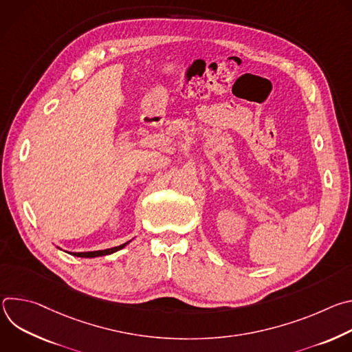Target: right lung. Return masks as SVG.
<instances>
[{
    "mask_svg": "<svg viewBox=\"0 0 352 352\" xmlns=\"http://www.w3.org/2000/svg\"><path fill=\"white\" fill-rule=\"evenodd\" d=\"M133 239V238H132ZM131 239V241H132ZM131 241L122 243V245H118V246H114V248H109V249H102V250H91V252H68L74 256H78V258H97V256H106V255H111L114 252H117V250L125 248ZM58 248V246H57Z\"/></svg>",
    "mask_w": 352,
    "mask_h": 352,
    "instance_id": "right-lung-1",
    "label": "right lung"
}]
</instances>
